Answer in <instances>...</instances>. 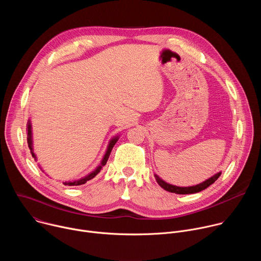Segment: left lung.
<instances>
[{"label":"left lung","instance_id":"1","mask_svg":"<svg viewBox=\"0 0 261 261\" xmlns=\"http://www.w3.org/2000/svg\"><path fill=\"white\" fill-rule=\"evenodd\" d=\"M221 175V171L217 172L216 174H214L213 176H211L210 178L205 179L204 181L195 185V186H191V187H177V186L168 184L166 181H164L162 178H160L157 174H155V178L157 180V182L160 185V187L163 188L164 190L171 192V193H175V194H192V193H197L200 192L204 189H206L208 186H211L212 184L215 182V180L218 179V177Z\"/></svg>","mask_w":261,"mask_h":261}]
</instances>
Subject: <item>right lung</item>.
<instances>
[{"mask_svg":"<svg viewBox=\"0 0 261 261\" xmlns=\"http://www.w3.org/2000/svg\"><path fill=\"white\" fill-rule=\"evenodd\" d=\"M27 127H28V137H27V139H28V145H29V147H30V151H31L32 156H33L34 159L37 161V157H36V155H35V153H34V147H33V134H32V124H31V120H28ZM118 139H119V135H118V136H115L114 138L110 139V141H109V143H108V145H107V150H106V152H105V154H104V156H103V158H102V160H101V163L96 167L95 170H93L91 173L87 174L86 176H84V177H82V178H80V179L69 180V181H63V184H64V185H68V186H80V185H84V184H86L88 180L94 178V177L101 171L102 167L106 164V162H107V160H108V158H109V155H110V153H111V150H113V147H114L115 144L117 143Z\"/></svg>","mask_w":261,"mask_h":261,"instance_id":"obj_1","label":"right lung"}]
</instances>
